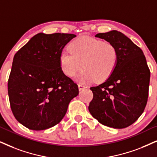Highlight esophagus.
<instances>
[{
  "label": "esophagus",
  "mask_w": 157,
  "mask_h": 157,
  "mask_svg": "<svg viewBox=\"0 0 157 157\" xmlns=\"http://www.w3.org/2000/svg\"><path fill=\"white\" fill-rule=\"evenodd\" d=\"M78 88H79V90H83V89L86 88L87 87L82 84H80V85H78Z\"/></svg>",
  "instance_id": "esophagus-1"
}]
</instances>
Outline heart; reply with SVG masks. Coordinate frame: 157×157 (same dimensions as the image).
Segmentation results:
<instances>
[{"label":"heart","mask_w":157,"mask_h":157,"mask_svg":"<svg viewBox=\"0 0 157 157\" xmlns=\"http://www.w3.org/2000/svg\"><path fill=\"white\" fill-rule=\"evenodd\" d=\"M59 59L61 70L67 76L74 77L81 64L82 69L76 77L77 82H100L107 80L114 72L119 53L112 43L82 36L69 44V51H61Z\"/></svg>","instance_id":"obj_1"}]
</instances>
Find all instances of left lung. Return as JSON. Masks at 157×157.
Here are the masks:
<instances>
[{"mask_svg": "<svg viewBox=\"0 0 157 157\" xmlns=\"http://www.w3.org/2000/svg\"><path fill=\"white\" fill-rule=\"evenodd\" d=\"M117 48L118 63L104 82L90 88L93 98L89 104L91 115L101 124L116 129L131 125L146 106L150 70L139 47L120 32L98 33Z\"/></svg>", "mask_w": 157, "mask_h": 157, "instance_id": "8db88e82", "label": "left lung"}]
</instances>
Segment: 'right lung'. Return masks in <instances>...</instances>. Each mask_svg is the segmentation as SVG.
<instances>
[{"instance_id":"add662e5","label":"right lung","mask_w":157,"mask_h":157,"mask_svg":"<svg viewBox=\"0 0 157 157\" xmlns=\"http://www.w3.org/2000/svg\"><path fill=\"white\" fill-rule=\"evenodd\" d=\"M74 34L38 33L16 53L8 81L13 116L26 128L43 130L64 118L78 86L65 75L59 54Z\"/></svg>"}]
</instances>
